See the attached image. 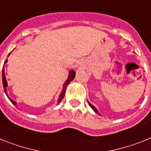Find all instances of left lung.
<instances>
[{
    "label": "left lung",
    "mask_w": 151,
    "mask_h": 151,
    "mask_svg": "<svg viewBox=\"0 0 151 151\" xmlns=\"http://www.w3.org/2000/svg\"><path fill=\"white\" fill-rule=\"evenodd\" d=\"M88 104H89V106H90L92 108V110H94V111L95 112V113H98V114H100L99 112H98V110H97V109H96L95 106H93V105H92V104H90V103H89V102H88Z\"/></svg>",
    "instance_id": "left-lung-1"
}]
</instances>
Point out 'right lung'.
<instances>
[{
  "instance_id": "right-lung-1",
  "label": "right lung",
  "mask_w": 151,
  "mask_h": 151,
  "mask_svg": "<svg viewBox=\"0 0 151 151\" xmlns=\"http://www.w3.org/2000/svg\"><path fill=\"white\" fill-rule=\"evenodd\" d=\"M10 53H11V52H10ZM10 53L9 54L8 57L10 56ZM6 62H7V59L5 60L4 64L6 63ZM75 76H76V72H74L73 70H70V71H69V76H68L67 80H66V82H65V83H64L63 88V90H62V91H61L60 94V96H59V99H58L59 102H58V104H59V103L60 102V101L63 100L64 95H65V93H66V87H67V85H69V83H70V82H71V81H73V80L74 79ZM2 81H3V86H4V89L5 94H6V96H7V97L9 98V100L10 101V102H11L13 105H15V106H16V104H17V102H16V101H13L11 98H10V97H8L7 91H6V87H7V82H6V76H5V74H4V67H3V69H2Z\"/></svg>"
}]
</instances>
